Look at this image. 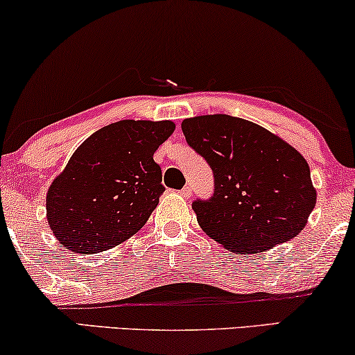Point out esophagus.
<instances>
[{"instance_id": "obj_1", "label": "esophagus", "mask_w": 355, "mask_h": 355, "mask_svg": "<svg viewBox=\"0 0 355 355\" xmlns=\"http://www.w3.org/2000/svg\"><path fill=\"white\" fill-rule=\"evenodd\" d=\"M191 194H192V189L189 187V186H184L181 189V196L184 197V199H189V197H191Z\"/></svg>"}]
</instances>
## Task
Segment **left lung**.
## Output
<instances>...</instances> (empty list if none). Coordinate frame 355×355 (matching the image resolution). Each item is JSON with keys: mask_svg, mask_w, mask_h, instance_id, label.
Wrapping results in <instances>:
<instances>
[{"mask_svg": "<svg viewBox=\"0 0 355 355\" xmlns=\"http://www.w3.org/2000/svg\"><path fill=\"white\" fill-rule=\"evenodd\" d=\"M181 128L214 173V194L192 202L205 233L227 250L257 252L302 232L316 191L306 159L293 146L227 114L186 119Z\"/></svg>", "mask_w": 355, "mask_h": 355, "instance_id": "obj_1", "label": "left lung"}]
</instances>
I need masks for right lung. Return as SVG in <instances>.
Listing matches in <instances>:
<instances>
[{"instance_id":"1","label":"right lung","mask_w":355,"mask_h":355,"mask_svg":"<svg viewBox=\"0 0 355 355\" xmlns=\"http://www.w3.org/2000/svg\"><path fill=\"white\" fill-rule=\"evenodd\" d=\"M171 121H121L81 144L47 194V220L63 248L101 252L146 223L164 192L153 155Z\"/></svg>"}]
</instances>
